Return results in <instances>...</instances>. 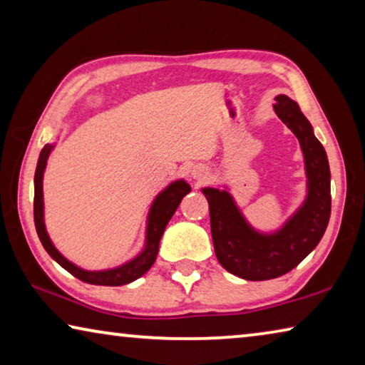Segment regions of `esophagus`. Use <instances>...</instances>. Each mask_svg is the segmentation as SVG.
<instances>
[{
    "label": "esophagus",
    "instance_id": "1",
    "mask_svg": "<svg viewBox=\"0 0 365 365\" xmlns=\"http://www.w3.org/2000/svg\"><path fill=\"white\" fill-rule=\"evenodd\" d=\"M191 175H193L195 178H200L202 175V170L201 169H193V172H191Z\"/></svg>",
    "mask_w": 365,
    "mask_h": 365
}]
</instances>
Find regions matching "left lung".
Segmentation results:
<instances>
[{
	"label": "left lung",
	"mask_w": 365,
	"mask_h": 365,
	"mask_svg": "<svg viewBox=\"0 0 365 365\" xmlns=\"http://www.w3.org/2000/svg\"><path fill=\"white\" fill-rule=\"evenodd\" d=\"M274 109L304 153L309 195L298 214L275 235H259L246 224L227 191L202 190L209 202L214 251L222 267L245 280L277 279L293 270L319 245L331 211L330 168L327 153L298 104L275 98Z\"/></svg>",
	"instance_id": "left-lung-1"
}]
</instances>
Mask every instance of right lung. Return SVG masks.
Wrapping results in <instances>:
<instances>
[{
	"label": "right lung",
	"mask_w": 365,
	"mask_h": 365,
	"mask_svg": "<svg viewBox=\"0 0 365 365\" xmlns=\"http://www.w3.org/2000/svg\"><path fill=\"white\" fill-rule=\"evenodd\" d=\"M51 151V146L45 145L40 153L38 164H36L35 170V196H34V219H35V228L38 233V238L43 245V248L48 251V255L51 256L54 261L59 265L71 272L73 277H77L78 280L85 283H91V285H104V287H120L127 285L133 280L140 279L141 275L146 274L150 270L151 265L156 261L158 251H159V242L160 237L165 230V225L169 224V220L174 212L177 211L178 205H180L182 197L190 193V185L185 183L183 180H178L175 183L169 185L163 193H160L150 212V222H148V243L146 250L141 255L133 259L132 262L122 265L119 269L114 270H104V272H86L76 267L71 264L66 257H63L54 248L51 240H49L48 233L45 230V222H43V172H45L48 154Z\"/></svg>",
	"instance_id": "right-lung-1"
}]
</instances>
